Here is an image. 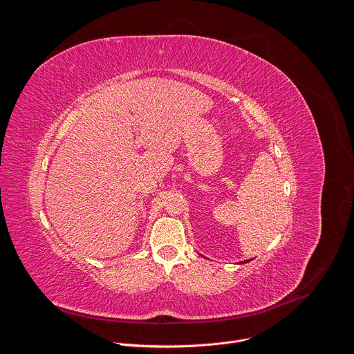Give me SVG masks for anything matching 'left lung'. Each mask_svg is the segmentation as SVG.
I'll return each mask as SVG.
<instances>
[{
    "mask_svg": "<svg viewBox=\"0 0 354 354\" xmlns=\"http://www.w3.org/2000/svg\"><path fill=\"white\" fill-rule=\"evenodd\" d=\"M250 261V259H249ZM249 261H243V262H241V263H246V262H249Z\"/></svg>",
    "mask_w": 354,
    "mask_h": 354,
    "instance_id": "1",
    "label": "left lung"
}]
</instances>
